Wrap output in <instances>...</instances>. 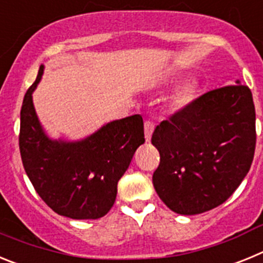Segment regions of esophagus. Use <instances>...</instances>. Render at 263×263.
Masks as SVG:
<instances>
[{
	"label": "esophagus",
	"instance_id": "esophagus-1",
	"mask_svg": "<svg viewBox=\"0 0 263 263\" xmlns=\"http://www.w3.org/2000/svg\"><path fill=\"white\" fill-rule=\"evenodd\" d=\"M154 127H155V124H154V122H153V121H150V120H146L145 121V137H146V141H150V138H152L153 132H154Z\"/></svg>",
	"mask_w": 263,
	"mask_h": 263
}]
</instances>
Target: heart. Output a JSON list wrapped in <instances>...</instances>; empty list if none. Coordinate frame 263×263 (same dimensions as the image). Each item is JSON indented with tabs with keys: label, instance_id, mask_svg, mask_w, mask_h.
I'll list each match as a JSON object with an SVG mask.
<instances>
[{
	"label": "heart",
	"instance_id": "heart-1",
	"mask_svg": "<svg viewBox=\"0 0 263 263\" xmlns=\"http://www.w3.org/2000/svg\"><path fill=\"white\" fill-rule=\"evenodd\" d=\"M188 97H190V90H182V92L175 97V104L176 105H183L184 103H187Z\"/></svg>",
	"mask_w": 263,
	"mask_h": 263
}]
</instances>
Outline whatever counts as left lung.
Listing matches in <instances>:
<instances>
[{
    "mask_svg": "<svg viewBox=\"0 0 263 263\" xmlns=\"http://www.w3.org/2000/svg\"><path fill=\"white\" fill-rule=\"evenodd\" d=\"M210 90L162 121L152 137L160 162L153 184L180 215L213 210L249 173L255 150V109L248 85Z\"/></svg>",
    "mask_w": 263,
    "mask_h": 263,
    "instance_id": "1",
    "label": "left lung"
}]
</instances>
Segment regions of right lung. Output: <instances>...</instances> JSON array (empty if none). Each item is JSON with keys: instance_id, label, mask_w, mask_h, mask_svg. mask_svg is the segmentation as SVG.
<instances>
[{"instance_id": "right-lung-1", "label": "right lung", "mask_w": 263, "mask_h": 263, "mask_svg": "<svg viewBox=\"0 0 263 263\" xmlns=\"http://www.w3.org/2000/svg\"><path fill=\"white\" fill-rule=\"evenodd\" d=\"M27 89L21 109L20 152L30 182L53 212L75 220L100 218L109 212L117 183L138 146L145 142L139 115L113 121L80 142L52 141L45 134Z\"/></svg>"}]
</instances>
